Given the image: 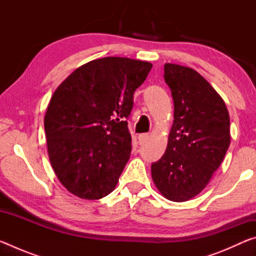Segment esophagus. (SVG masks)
Masks as SVG:
<instances>
[{"mask_svg":"<svg viewBox=\"0 0 256 256\" xmlns=\"http://www.w3.org/2000/svg\"><path fill=\"white\" fill-rule=\"evenodd\" d=\"M148 138H149V136L146 133H142V134H140V136H138V144H144V142L148 140Z\"/></svg>","mask_w":256,"mask_h":256,"instance_id":"obj_1","label":"esophagus"}]
</instances>
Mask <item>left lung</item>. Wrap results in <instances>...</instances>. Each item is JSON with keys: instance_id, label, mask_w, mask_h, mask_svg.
<instances>
[{"instance_id": "left-lung-1", "label": "left lung", "mask_w": 256, "mask_h": 256, "mask_svg": "<svg viewBox=\"0 0 256 256\" xmlns=\"http://www.w3.org/2000/svg\"><path fill=\"white\" fill-rule=\"evenodd\" d=\"M164 71L174 100V123L151 175L164 198L184 202L206 188L222 162L230 144V122L226 104L200 73L172 63Z\"/></svg>"}]
</instances>
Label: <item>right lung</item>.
Segmentation results:
<instances>
[{
	"mask_svg": "<svg viewBox=\"0 0 256 256\" xmlns=\"http://www.w3.org/2000/svg\"><path fill=\"white\" fill-rule=\"evenodd\" d=\"M151 68L128 58L94 60L55 90L44 118L47 151L60 184L76 196L98 200L118 185L132 149L133 94Z\"/></svg>",
	"mask_w": 256,
	"mask_h": 256,
	"instance_id": "1",
	"label": "right lung"
}]
</instances>
